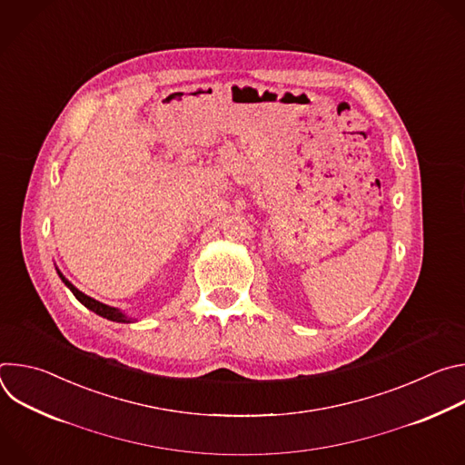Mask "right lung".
Listing matches in <instances>:
<instances>
[{
    "mask_svg": "<svg viewBox=\"0 0 465 465\" xmlns=\"http://www.w3.org/2000/svg\"><path fill=\"white\" fill-rule=\"evenodd\" d=\"M56 274L60 276V280L64 282V285L74 292V296H75L84 307H88L90 311H94L95 314H99V316H103V318H106V320H112V322H119V323H132V322H134V318L124 314L123 311H119V309H115V307H110V305H106V303H103V302H99V300H94L92 296L81 292L70 280H65V276H64L58 269H56Z\"/></svg>",
    "mask_w": 465,
    "mask_h": 465,
    "instance_id": "right-lung-1",
    "label": "right lung"
}]
</instances>
